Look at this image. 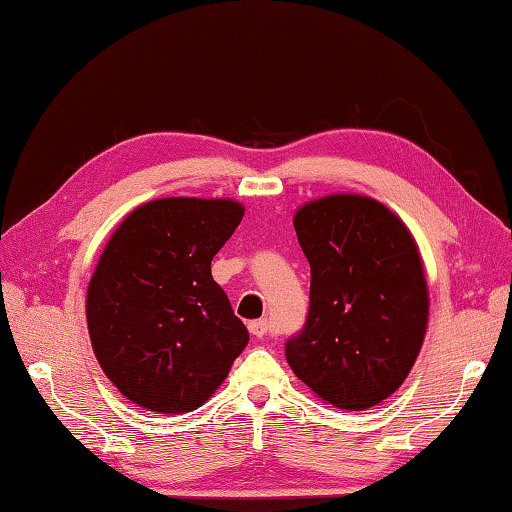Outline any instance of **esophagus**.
Wrapping results in <instances>:
<instances>
[{"instance_id": "esophagus-1", "label": "esophagus", "mask_w": 512, "mask_h": 512, "mask_svg": "<svg viewBox=\"0 0 512 512\" xmlns=\"http://www.w3.org/2000/svg\"><path fill=\"white\" fill-rule=\"evenodd\" d=\"M248 330L253 336H257V339H264V336L270 332V325L266 319H259V321H250L248 323Z\"/></svg>"}]
</instances>
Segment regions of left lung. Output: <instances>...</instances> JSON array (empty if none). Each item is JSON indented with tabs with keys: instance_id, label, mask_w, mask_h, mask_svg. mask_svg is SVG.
<instances>
[{
	"instance_id": "left-lung-1",
	"label": "left lung",
	"mask_w": 512,
	"mask_h": 512,
	"mask_svg": "<svg viewBox=\"0 0 512 512\" xmlns=\"http://www.w3.org/2000/svg\"><path fill=\"white\" fill-rule=\"evenodd\" d=\"M295 231L310 264V310L286 343L292 372L325 405L365 411L405 383L429 323L416 239L369 195L306 202Z\"/></svg>"
}]
</instances>
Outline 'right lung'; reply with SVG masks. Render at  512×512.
Returning a JSON list of instances; mask_svg holds the SVG:
<instances>
[{"instance_id": "obj_1", "label": "right lung", "mask_w": 512, "mask_h": 512, "mask_svg": "<svg viewBox=\"0 0 512 512\" xmlns=\"http://www.w3.org/2000/svg\"><path fill=\"white\" fill-rule=\"evenodd\" d=\"M244 217L224 198H160L118 224L85 299L92 350L134 405L202 407L248 345L211 262Z\"/></svg>"}]
</instances>
